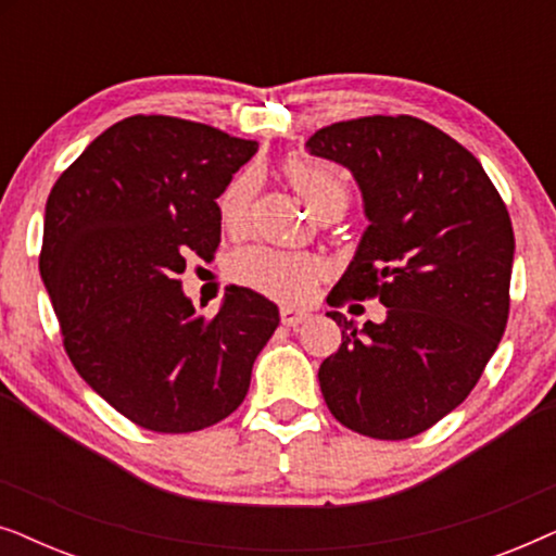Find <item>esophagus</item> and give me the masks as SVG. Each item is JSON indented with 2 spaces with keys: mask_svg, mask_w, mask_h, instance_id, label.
I'll return each mask as SVG.
<instances>
[{
  "mask_svg": "<svg viewBox=\"0 0 556 556\" xmlns=\"http://www.w3.org/2000/svg\"><path fill=\"white\" fill-rule=\"evenodd\" d=\"M308 318V311H301V308H293V306H283L280 308V321H283L286 326H299Z\"/></svg>",
  "mask_w": 556,
  "mask_h": 556,
  "instance_id": "1",
  "label": "esophagus"
}]
</instances>
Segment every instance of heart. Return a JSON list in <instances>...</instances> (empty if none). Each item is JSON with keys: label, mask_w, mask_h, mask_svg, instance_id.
Here are the masks:
<instances>
[{"label": "heart", "mask_w": 556, "mask_h": 556, "mask_svg": "<svg viewBox=\"0 0 556 556\" xmlns=\"http://www.w3.org/2000/svg\"><path fill=\"white\" fill-rule=\"evenodd\" d=\"M283 172L311 212L324 215L329 210H346L352 192H349L346 177L337 166L311 162V159H288ZM253 187L255 179L248 172L240 174L225 189L223 200H219V215H223L227 230H240L242 223H245L250 200H253ZM232 273L235 278L257 288V291L283 301H301L314 288L321 265L311 255L255 245L235 255Z\"/></svg>", "instance_id": "1"}]
</instances>
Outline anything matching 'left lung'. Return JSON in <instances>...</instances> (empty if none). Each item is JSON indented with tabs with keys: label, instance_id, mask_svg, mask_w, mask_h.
<instances>
[{
	"label": "left lung",
	"instance_id": "1",
	"mask_svg": "<svg viewBox=\"0 0 556 556\" xmlns=\"http://www.w3.org/2000/svg\"><path fill=\"white\" fill-rule=\"evenodd\" d=\"M354 174L369 227L329 295L379 299L382 324L339 311L318 367L331 415L377 440L420 435L481 379L508 321L514 227L478 159L415 116L339 121L306 141Z\"/></svg>",
	"mask_w": 556,
	"mask_h": 556
}]
</instances>
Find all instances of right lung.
<instances>
[{"label":"right lung","mask_w":556,"mask_h":556,"mask_svg":"<svg viewBox=\"0 0 556 556\" xmlns=\"http://www.w3.org/2000/svg\"><path fill=\"white\" fill-rule=\"evenodd\" d=\"M255 141L174 116H131L90 141L45 207L40 276L78 375L154 432H194L240 407L278 306L232 286L215 316L181 291L212 261L217 197Z\"/></svg>","instance_id":"right-lung-1"}]
</instances>
